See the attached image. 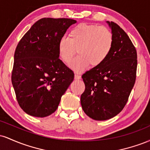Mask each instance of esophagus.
<instances>
[{"instance_id": "1", "label": "esophagus", "mask_w": 150, "mask_h": 150, "mask_svg": "<svg viewBox=\"0 0 150 150\" xmlns=\"http://www.w3.org/2000/svg\"><path fill=\"white\" fill-rule=\"evenodd\" d=\"M75 80H80L81 76L78 74H75Z\"/></svg>"}]
</instances>
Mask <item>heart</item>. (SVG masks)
Masks as SVG:
<instances>
[{"instance_id":"heart-1","label":"heart","mask_w":150,"mask_h":150,"mask_svg":"<svg viewBox=\"0 0 150 150\" xmlns=\"http://www.w3.org/2000/svg\"><path fill=\"white\" fill-rule=\"evenodd\" d=\"M113 45V34L104 26L80 24L72 29L68 38L63 37L58 42L60 58L69 63L75 52L78 53L70 67L77 72L83 71L90 64L101 65L109 56Z\"/></svg>"}]
</instances>
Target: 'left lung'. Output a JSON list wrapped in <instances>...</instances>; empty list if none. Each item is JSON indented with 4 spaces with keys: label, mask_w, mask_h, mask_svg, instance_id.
Instances as JSON below:
<instances>
[{
    "label": "left lung",
    "mask_w": 150,
    "mask_h": 150,
    "mask_svg": "<svg viewBox=\"0 0 150 150\" xmlns=\"http://www.w3.org/2000/svg\"><path fill=\"white\" fill-rule=\"evenodd\" d=\"M113 34L109 56L99 66L82 75L85 92L80 97L84 112L92 119L105 120L123 110L135 85L137 51L124 30L106 22Z\"/></svg>",
    "instance_id": "1"
}]
</instances>
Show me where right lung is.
<instances>
[{"mask_svg":"<svg viewBox=\"0 0 150 150\" xmlns=\"http://www.w3.org/2000/svg\"><path fill=\"white\" fill-rule=\"evenodd\" d=\"M76 22L68 18L40 19L18 43L11 80L18 104L27 114L39 118L52 114L73 81V70L60 60L58 45Z\"/></svg>","mask_w":150,"mask_h":150,"instance_id":"right-lung-1","label":"right lung"}]
</instances>
